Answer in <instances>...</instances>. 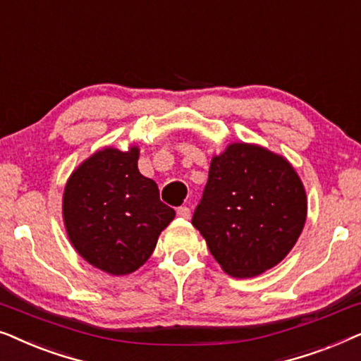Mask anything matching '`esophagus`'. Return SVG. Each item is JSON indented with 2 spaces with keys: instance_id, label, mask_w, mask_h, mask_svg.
Instances as JSON below:
<instances>
[{
  "instance_id": "obj_1",
  "label": "esophagus",
  "mask_w": 361,
  "mask_h": 361,
  "mask_svg": "<svg viewBox=\"0 0 361 361\" xmlns=\"http://www.w3.org/2000/svg\"><path fill=\"white\" fill-rule=\"evenodd\" d=\"M177 215L180 216V219H190V209L189 207H179V209H177Z\"/></svg>"
}]
</instances>
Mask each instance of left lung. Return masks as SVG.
I'll return each mask as SVG.
<instances>
[{
	"label": "left lung",
	"instance_id": "1",
	"mask_svg": "<svg viewBox=\"0 0 361 361\" xmlns=\"http://www.w3.org/2000/svg\"><path fill=\"white\" fill-rule=\"evenodd\" d=\"M305 216L307 197L288 159L233 142L212 159L192 225L225 273L253 278L286 258Z\"/></svg>",
	"mask_w": 361,
	"mask_h": 361
}]
</instances>
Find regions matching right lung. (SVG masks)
<instances>
[{
  "instance_id": "add662e5",
  "label": "right lung",
  "mask_w": 361,
  "mask_h": 361,
  "mask_svg": "<svg viewBox=\"0 0 361 361\" xmlns=\"http://www.w3.org/2000/svg\"><path fill=\"white\" fill-rule=\"evenodd\" d=\"M140 149L105 147L68 177L62 214L68 240L83 259L113 276L149 259L161 231L176 216L159 189L137 169Z\"/></svg>"
}]
</instances>
